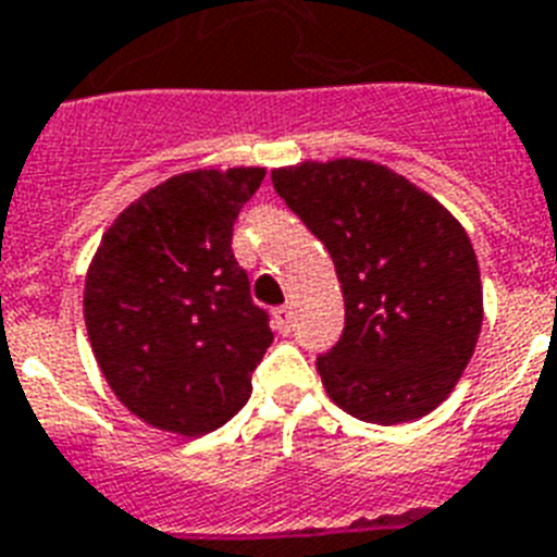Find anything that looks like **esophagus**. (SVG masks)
<instances>
[{
  "label": "esophagus",
  "mask_w": 557,
  "mask_h": 557,
  "mask_svg": "<svg viewBox=\"0 0 557 557\" xmlns=\"http://www.w3.org/2000/svg\"><path fill=\"white\" fill-rule=\"evenodd\" d=\"M273 327H275V333H282V335L289 333V327H293V310H289V307H275Z\"/></svg>",
  "instance_id": "esophagus-1"
}]
</instances>
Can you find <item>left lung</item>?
<instances>
[{
    "instance_id": "left-lung-1",
    "label": "left lung",
    "mask_w": 557,
    "mask_h": 557,
    "mask_svg": "<svg viewBox=\"0 0 557 557\" xmlns=\"http://www.w3.org/2000/svg\"><path fill=\"white\" fill-rule=\"evenodd\" d=\"M273 187L342 282V338L315 356L330 398L372 424L435 410L481 333V275L461 224L404 176L358 159L273 170Z\"/></svg>"
}]
</instances>
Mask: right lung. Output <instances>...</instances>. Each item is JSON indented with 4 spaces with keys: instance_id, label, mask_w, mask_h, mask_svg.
Returning a JSON list of instances; mask_svg holds the SVG:
<instances>
[{
    "instance_id": "add662e5",
    "label": "right lung",
    "mask_w": 557,
    "mask_h": 557,
    "mask_svg": "<svg viewBox=\"0 0 557 557\" xmlns=\"http://www.w3.org/2000/svg\"><path fill=\"white\" fill-rule=\"evenodd\" d=\"M261 168L199 170L133 201L102 236L85 282L90 347L119 401L168 433L236 416L273 344L233 256V224Z\"/></svg>"
}]
</instances>
